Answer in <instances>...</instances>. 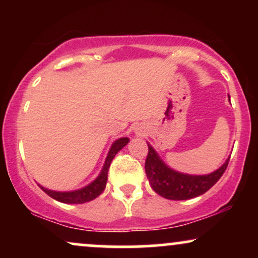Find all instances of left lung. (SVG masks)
<instances>
[{
    "mask_svg": "<svg viewBox=\"0 0 258 258\" xmlns=\"http://www.w3.org/2000/svg\"><path fill=\"white\" fill-rule=\"evenodd\" d=\"M148 148L147 177L154 191L168 200H188L206 193L221 178L229 162L228 158L218 170L203 176L180 173L168 167L150 144H148Z\"/></svg>",
    "mask_w": 258,
    "mask_h": 258,
    "instance_id": "obj_1",
    "label": "left lung"
}]
</instances>
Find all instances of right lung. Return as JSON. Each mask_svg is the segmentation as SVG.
I'll return each instance as SVG.
<instances>
[{"mask_svg": "<svg viewBox=\"0 0 258 258\" xmlns=\"http://www.w3.org/2000/svg\"><path fill=\"white\" fill-rule=\"evenodd\" d=\"M130 142V139L127 137H122L116 139L114 143L111 144L110 150H109L108 156H106L104 166H103L102 171H100L99 176L97 177L93 182H91L90 184L84 186V188L78 189V190L73 191H55L51 190V189L43 188V186L40 185V188L46 193L47 195L53 198L54 200L60 201V203L64 204H84L88 203V201L96 199L98 195L102 194V191L104 190L106 185V180H108V171L109 167H110V164L112 159L115 158L117 153L122 149L123 147L126 146Z\"/></svg>", "mask_w": 258, "mask_h": 258, "instance_id": "right-lung-1", "label": "right lung"}]
</instances>
